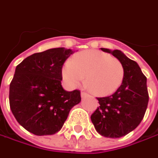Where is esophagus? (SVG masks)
<instances>
[{
  "label": "esophagus",
  "instance_id": "1",
  "mask_svg": "<svg viewBox=\"0 0 158 158\" xmlns=\"http://www.w3.org/2000/svg\"><path fill=\"white\" fill-rule=\"evenodd\" d=\"M87 95H88V94H87L86 92H84V91L81 92V97H82V98H85V97H86Z\"/></svg>",
  "mask_w": 158,
  "mask_h": 158
}]
</instances>
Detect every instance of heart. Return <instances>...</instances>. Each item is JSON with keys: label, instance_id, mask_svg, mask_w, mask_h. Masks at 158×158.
Here are the masks:
<instances>
[{"label": "heart", "instance_id": "b5f03b06", "mask_svg": "<svg viewBox=\"0 0 158 158\" xmlns=\"http://www.w3.org/2000/svg\"><path fill=\"white\" fill-rule=\"evenodd\" d=\"M62 76L69 86L76 88L86 76V86L96 96L106 97L114 93L124 78L121 62L110 54L98 50L79 52L68 60L62 69Z\"/></svg>", "mask_w": 158, "mask_h": 158}]
</instances>
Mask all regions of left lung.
I'll return each mask as SVG.
<instances>
[{"instance_id": "1", "label": "left lung", "mask_w": 158, "mask_h": 158, "mask_svg": "<svg viewBox=\"0 0 158 158\" xmlns=\"http://www.w3.org/2000/svg\"><path fill=\"white\" fill-rule=\"evenodd\" d=\"M112 54L124 68L121 85L109 97L98 98L99 107L90 116L98 134L109 138H119L135 129L143 120L149 103L147 78L138 64L119 50L101 48Z\"/></svg>"}]
</instances>
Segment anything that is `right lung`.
I'll use <instances>...</instances> for the list:
<instances>
[{
    "label": "right lung",
    "instance_id": "obj_1",
    "mask_svg": "<svg viewBox=\"0 0 158 158\" xmlns=\"http://www.w3.org/2000/svg\"><path fill=\"white\" fill-rule=\"evenodd\" d=\"M75 51L52 48L25 58L16 66L9 85V105L23 127L36 135L61 129L72 107L81 102L80 90L62 88L61 69Z\"/></svg>",
    "mask_w": 158,
    "mask_h": 158
}]
</instances>
